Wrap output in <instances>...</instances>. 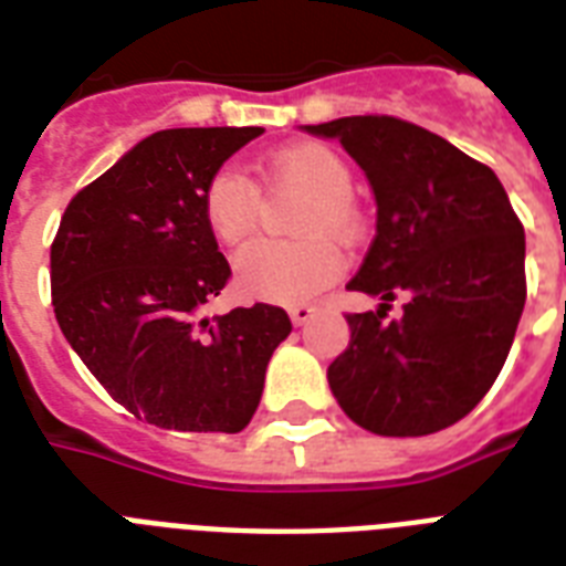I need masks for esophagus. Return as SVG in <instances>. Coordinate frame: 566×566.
<instances>
[{"mask_svg": "<svg viewBox=\"0 0 566 566\" xmlns=\"http://www.w3.org/2000/svg\"><path fill=\"white\" fill-rule=\"evenodd\" d=\"M311 317H314V308H311V305H293L291 308L293 326H305Z\"/></svg>", "mask_w": 566, "mask_h": 566, "instance_id": "obj_1", "label": "esophagus"}]
</instances>
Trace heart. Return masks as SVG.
I'll list each match as a JSON object with an SVG mask.
<instances>
[{"mask_svg": "<svg viewBox=\"0 0 566 566\" xmlns=\"http://www.w3.org/2000/svg\"><path fill=\"white\" fill-rule=\"evenodd\" d=\"M255 170L270 193L305 199L293 220V231L305 240L249 243L234 258V284L249 300L279 305L314 300L344 273V255L328 238L353 247L364 234L353 167L326 144H293L266 155ZM202 211L213 238L238 247L255 234L261 199L247 176L217 170L205 185Z\"/></svg>", "mask_w": 566, "mask_h": 566, "instance_id": "obj_1", "label": "heart"}]
</instances>
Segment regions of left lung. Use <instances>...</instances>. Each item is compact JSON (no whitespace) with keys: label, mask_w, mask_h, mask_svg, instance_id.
<instances>
[{"label":"left lung","mask_w":566,"mask_h":566,"mask_svg":"<svg viewBox=\"0 0 566 566\" xmlns=\"http://www.w3.org/2000/svg\"><path fill=\"white\" fill-rule=\"evenodd\" d=\"M361 164L376 238L346 287L378 311L346 314L349 346L328 385L349 420L420 438L473 411L500 376L526 305V234L488 164L429 128L387 114L308 126ZM396 295L403 314L386 319Z\"/></svg>","instance_id":"obj_1"}]
</instances>
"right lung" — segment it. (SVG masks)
I'll return each instance as SVG.
<instances>
[{"label":"right lung","instance_id":"right-lung-1","mask_svg":"<svg viewBox=\"0 0 566 566\" xmlns=\"http://www.w3.org/2000/svg\"><path fill=\"white\" fill-rule=\"evenodd\" d=\"M261 132H155L70 199L52 240L57 326L119 405L161 429H247L291 335V317L266 302L199 317L231 279L205 222V185Z\"/></svg>","mask_w":566,"mask_h":566}]
</instances>
